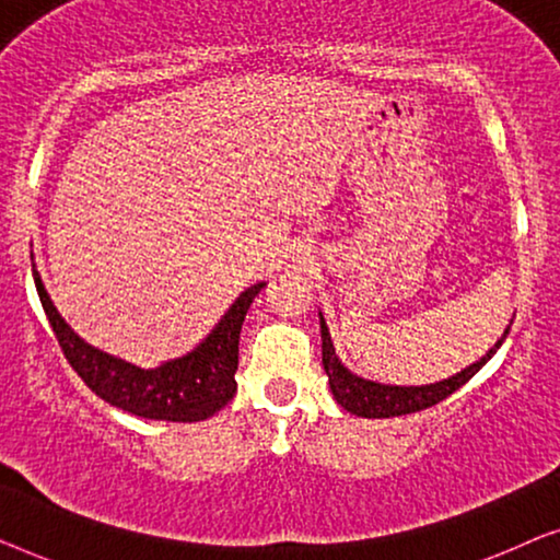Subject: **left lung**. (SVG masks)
Segmentation results:
<instances>
[{"mask_svg": "<svg viewBox=\"0 0 560 560\" xmlns=\"http://www.w3.org/2000/svg\"><path fill=\"white\" fill-rule=\"evenodd\" d=\"M510 328L502 334V339L479 359L477 364L466 366L454 377L433 382V385H420V387H397V385H380V382L357 377L354 372H349L341 364V359L336 357L331 334L324 316H320V341H324V370L328 374V385H331L334 400L341 405L343 410H349L351 416L362 418H395V416H408V412H418L431 408V405L446 400L451 393H456L458 387L466 385L489 359L497 354V349L502 347V341L508 339Z\"/></svg>", "mask_w": 560, "mask_h": 560, "instance_id": "8db88e82", "label": "left lung"}]
</instances>
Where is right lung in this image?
I'll list each match as a JSON object with an SVG mask.
<instances>
[{
    "label": "right lung",
    "instance_id": "right-lung-1",
    "mask_svg": "<svg viewBox=\"0 0 560 560\" xmlns=\"http://www.w3.org/2000/svg\"><path fill=\"white\" fill-rule=\"evenodd\" d=\"M35 275V288L43 311L48 316L52 334L63 349L68 364L79 372L91 393H96L114 408L150 420H171V423H196L211 418L236 393V364H240V331L252 301L265 282H257L236 298L217 328L186 357L160 364L158 370L117 359L106 351L89 347L73 328L60 318L45 290L40 275Z\"/></svg>",
    "mask_w": 560,
    "mask_h": 560
}]
</instances>
